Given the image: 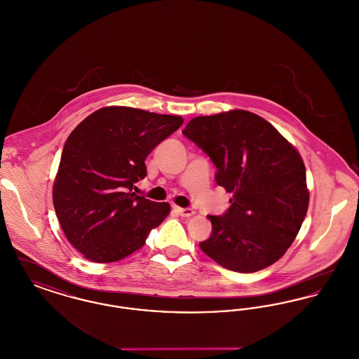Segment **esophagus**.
Here are the masks:
<instances>
[{"label":"esophagus","mask_w":359,"mask_h":359,"mask_svg":"<svg viewBox=\"0 0 359 359\" xmlns=\"http://www.w3.org/2000/svg\"><path fill=\"white\" fill-rule=\"evenodd\" d=\"M176 211L179 212V215H182V217H192L194 214H195V211L192 210V208H189V207H187V208H183V207H176Z\"/></svg>","instance_id":"1"}]
</instances>
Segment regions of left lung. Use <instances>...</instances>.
<instances>
[{
    "label": "left lung",
    "mask_w": 359,
    "mask_h": 359,
    "mask_svg": "<svg viewBox=\"0 0 359 359\" xmlns=\"http://www.w3.org/2000/svg\"><path fill=\"white\" fill-rule=\"evenodd\" d=\"M183 135L217 167L215 182L233 194L223 215H208L199 243L221 266L253 273L285 255L307 214L302 156L268 121L246 110L195 117Z\"/></svg>",
    "instance_id": "obj_1"
}]
</instances>
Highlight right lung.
<instances>
[{"label":"right lung","mask_w":359,"mask_h":359,"mask_svg":"<svg viewBox=\"0 0 359 359\" xmlns=\"http://www.w3.org/2000/svg\"><path fill=\"white\" fill-rule=\"evenodd\" d=\"M183 123L180 116L125 106L102 107L69 135L53 183L56 217L69 243L94 262L141 249L171 211L136 195L145 158Z\"/></svg>","instance_id":"1"}]
</instances>
